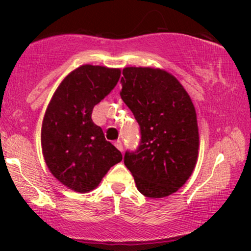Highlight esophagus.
<instances>
[{
    "mask_svg": "<svg viewBox=\"0 0 251 251\" xmlns=\"http://www.w3.org/2000/svg\"><path fill=\"white\" fill-rule=\"evenodd\" d=\"M114 145H115V147L119 151H121V152H123V145H122V143L120 142V140H116V142L114 143Z\"/></svg>",
    "mask_w": 251,
    "mask_h": 251,
    "instance_id": "1",
    "label": "esophagus"
}]
</instances>
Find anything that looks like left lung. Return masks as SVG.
Returning <instances> with one entry per match:
<instances>
[{"instance_id":"1","label":"left lung","mask_w":251,"mask_h":251,"mask_svg":"<svg viewBox=\"0 0 251 251\" xmlns=\"http://www.w3.org/2000/svg\"><path fill=\"white\" fill-rule=\"evenodd\" d=\"M121 98L140 128V143L126 151L125 164L147 198H164L193 173L199 150L197 113L173 75L150 67L122 72Z\"/></svg>"}]
</instances>
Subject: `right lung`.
<instances>
[{
  "label": "right lung",
  "mask_w": 251,
  "mask_h": 251,
  "mask_svg": "<svg viewBox=\"0 0 251 251\" xmlns=\"http://www.w3.org/2000/svg\"><path fill=\"white\" fill-rule=\"evenodd\" d=\"M118 68L83 65L57 88L44 114L41 144L51 174L71 190H94L122 154L92 122V109L118 84Z\"/></svg>",
  "instance_id": "right-lung-1"
}]
</instances>
